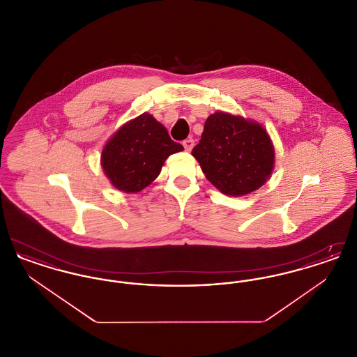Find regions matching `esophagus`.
Segmentation results:
<instances>
[{
	"label": "esophagus",
	"instance_id": "obj_1",
	"mask_svg": "<svg viewBox=\"0 0 357 357\" xmlns=\"http://www.w3.org/2000/svg\"><path fill=\"white\" fill-rule=\"evenodd\" d=\"M183 147H185V150H186L187 153H190V151L192 150V147H194V140H192V139H186V140L183 142Z\"/></svg>",
	"mask_w": 357,
	"mask_h": 357
}]
</instances>
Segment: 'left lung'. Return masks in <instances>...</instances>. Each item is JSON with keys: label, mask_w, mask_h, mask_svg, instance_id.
Returning <instances> with one entry per match:
<instances>
[{"label": "left lung", "mask_w": 357, "mask_h": 357, "mask_svg": "<svg viewBox=\"0 0 357 357\" xmlns=\"http://www.w3.org/2000/svg\"><path fill=\"white\" fill-rule=\"evenodd\" d=\"M207 181L229 197L264 186L274 170V146L262 124L229 112H214L192 149Z\"/></svg>", "instance_id": "8db88e82"}]
</instances>
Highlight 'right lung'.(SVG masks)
<instances>
[{
	"label": "right lung",
	"mask_w": 357,
	"mask_h": 357,
	"mask_svg": "<svg viewBox=\"0 0 357 357\" xmlns=\"http://www.w3.org/2000/svg\"><path fill=\"white\" fill-rule=\"evenodd\" d=\"M183 146L171 140L166 127L144 112L128 120L102 147L100 163L111 185L135 194L150 186L171 153Z\"/></svg>",
	"instance_id": "add662e5"
}]
</instances>
